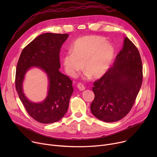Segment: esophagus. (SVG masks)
I'll list each match as a JSON object with an SVG mask.
<instances>
[{"label": "esophagus", "mask_w": 157, "mask_h": 157, "mask_svg": "<svg viewBox=\"0 0 157 157\" xmlns=\"http://www.w3.org/2000/svg\"><path fill=\"white\" fill-rule=\"evenodd\" d=\"M77 86H78V88L79 90H81V91H82V90H84L85 89V87L84 86V85H82L81 83H78Z\"/></svg>", "instance_id": "1"}]
</instances>
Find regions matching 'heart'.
I'll return each mask as SVG.
<instances>
[{
	"label": "heart",
	"instance_id": "obj_1",
	"mask_svg": "<svg viewBox=\"0 0 157 157\" xmlns=\"http://www.w3.org/2000/svg\"><path fill=\"white\" fill-rule=\"evenodd\" d=\"M69 52L62 58L65 72L75 77L83 68L86 76L97 79L108 70L113 61L114 49L105 38L98 36H86L77 39Z\"/></svg>",
	"mask_w": 157,
	"mask_h": 157
}]
</instances>
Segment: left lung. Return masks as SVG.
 Wrapping results in <instances>:
<instances>
[{
    "mask_svg": "<svg viewBox=\"0 0 157 157\" xmlns=\"http://www.w3.org/2000/svg\"><path fill=\"white\" fill-rule=\"evenodd\" d=\"M143 81V64L137 47L127 37L113 66L94 83L91 111L98 120L117 121L130 112Z\"/></svg>",
    "mask_w": 157,
    "mask_h": 157,
    "instance_id": "left-lung-1",
    "label": "left lung"
}]
</instances>
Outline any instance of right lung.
<instances>
[{
  "label": "right lung",
  "mask_w": 157,
  "mask_h": 157,
  "mask_svg": "<svg viewBox=\"0 0 157 157\" xmlns=\"http://www.w3.org/2000/svg\"><path fill=\"white\" fill-rule=\"evenodd\" d=\"M68 37L67 34H43L25 47L20 56L15 76L16 91L28 114L39 123L56 122L67 111L73 93L72 81L59 70L60 49ZM33 66L45 71L49 79L48 96L40 103L29 101L22 92L24 76Z\"/></svg>",
  "instance_id": "1"
}]
</instances>
